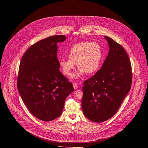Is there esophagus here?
<instances>
[{"label":"esophagus","mask_w":148,"mask_h":148,"mask_svg":"<svg viewBox=\"0 0 148 148\" xmlns=\"http://www.w3.org/2000/svg\"><path fill=\"white\" fill-rule=\"evenodd\" d=\"M73 87H74V88L75 89H77V88H78V85H77V83H73Z\"/></svg>","instance_id":"esophagus-1"}]
</instances>
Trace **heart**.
I'll use <instances>...</instances> for the list:
<instances>
[{
    "mask_svg": "<svg viewBox=\"0 0 148 148\" xmlns=\"http://www.w3.org/2000/svg\"><path fill=\"white\" fill-rule=\"evenodd\" d=\"M68 57L69 59H62L59 64L65 75L69 76L77 64L80 70L73 77H80L84 73L90 75L98 70L102 59V50L97 42H79L72 46Z\"/></svg>",
    "mask_w": 148,
    "mask_h": 148,
    "instance_id": "obj_1",
    "label": "heart"
}]
</instances>
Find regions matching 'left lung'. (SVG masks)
Here are the masks:
<instances>
[{"mask_svg": "<svg viewBox=\"0 0 148 148\" xmlns=\"http://www.w3.org/2000/svg\"><path fill=\"white\" fill-rule=\"evenodd\" d=\"M110 48L101 68L84 82L82 110L90 120L101 123L117 112L132 82V65L123 47L104 36Z\"/></svg>", "mask_w": 148, "mask_h": 148, "instance_id": "obj_1", "label": "left lung"}]
</instances>
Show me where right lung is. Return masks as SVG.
<instances>
[{
	"label": "right lung",
	"mask_w": 148,
	"mask_h": 148,
	"mask_svg": "<svg viewBox=\"0 0 148 148\" xmlns=\"http://www.w3.org/2000/svg\"><path fill=\"white\" fill-rule=\"evenodd\" d=\"M65 35H54L31 45L21 58L17 88L29 112L45 121L58 118L66 98L74 91L68 79L59 71L58 42Z\"/></svg>",
	"instance_id": "add662e5"
}]
</instances>
